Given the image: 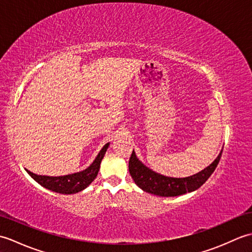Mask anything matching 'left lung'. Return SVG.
Segmentation results:
<instances>
[{"instance_id": "obj_1", "label": "left lung", "mask_w": 252, "mask_h": 252, "mask_svg": "<svg viewBox=\"0 0 252 252\" xmlns=\"http://www.w3.org/2000/svg\"><path fill=\"white\" fill-rule=\"evenodd\" d=\"M222 152L223 151L219 154L215 161L199 173L189 176V178L178 179L161 175L147 168L136 158L135 153L133 151L129 160V171L135 184L144 191L161 197H174L199 189L215 172L221 159Z\"/></svg>"}]
</instances>
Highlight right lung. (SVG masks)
<instances>
[{
    "label": "right lung",
    "instance_id": "add662e5",
    "mask_svg": "<svg viewBox=\"0 0 252 252\" xmlns=\"http://www.w3.org/2000/svg\"><path fill=\"white\" fill-rule=\"evenodd\" d=\"M109 143L101 148V151L98 153L97 157L95 158L93 163L90 165L89 168L81 171V172H77L73 174H68L63 176H46V175H37L30 172L27 170V172L40 185H42L45 189L60 192V194H76L83 190L84 189L92 183L97 176L99 165L101 162V159L104 158V155L108 148Z\"/></svg>",
    "mask_w": 252,
    "mask_h": 252
}]
</instances>
